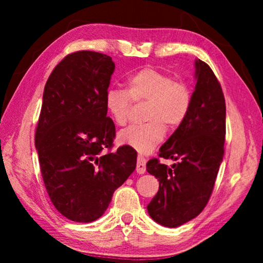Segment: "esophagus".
<instances>
[{
  "label": "esophagus",
  "instance_id": "34e87169",
  "mask_svg": "<svg viewBox=\"0 0 263 263\" xmlns=\"http://www.w3.org/2000/svg\"><path fill=\"white\" fill-rule=\"evenodd\" d=\"M136 171L138 174H144V173L146 172V159L144 157H141V155L138 157Z\"/></svg>",
  "mask_w": 263,
  "mask_h": 263
}]
</instances>
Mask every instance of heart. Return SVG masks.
I'll return each mask as SVG.
<instances>
[{
  "label": "heart",
  "mask_w": 263,
  "mask_h": 263,
  "mask_svg": "<svg viewBox=\"0 0 263 263\" xmlns=\"http://www.w3.org/2000/svg\"><path fill=\"white\" fill-rule=\"evenodd\" d=\"M145 103L147 123L122 131L118 142L137 152L147 154L163 140L166 127L175 130L190 112L193 94L188 84L154 67H144L127 78V89L110 88L105 94V108L118 126L126 125L132 104Z\"/></svg>",
  "instance_id": "heart-1"
}]
</instances>
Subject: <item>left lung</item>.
<instances>
[{"label": "left lung", "mask_w": 263, "mask_h": 263, "mask_svg": "<svg viewBox=\"0 0 263 263\" xmlns=\"http://www.w3.org/2000/svg\"><path fill=\"white\" fill-rule=\"evenodd\" d=\"M197 80L190 112L160 147L159 157L179 162L168 167L151 159L146 171L159 181L147 205L151 218L166 228L194 219L210 199L224 157L226 106L220 83L205 62L195 61Z\"/></svg>", "instance_id": "left-lung-1"}]
</instances>
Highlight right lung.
I'll return each mask as SVG.
<instances>
[{
    "mask_svg": "<svg viewBox=\"0 0 263 263\" xmlns=\"http://www.w3.org/2000/svg\"><path fill=\"white\" fill-rule=\"evenodd\" d=\"M114 70L109 55L74 52L55 66L44 89L35 148L53 205L73 221L99 219L136 169L130 146L103 153L116 137L105 108Z\"/></svg>",
    "mask_w": 263,
    "mask_h": 263,
    "instance_id": "obj_1",
    "label": "right lung"
}]
</instances>
